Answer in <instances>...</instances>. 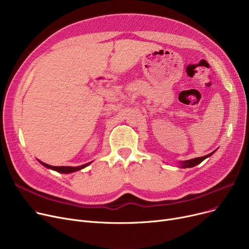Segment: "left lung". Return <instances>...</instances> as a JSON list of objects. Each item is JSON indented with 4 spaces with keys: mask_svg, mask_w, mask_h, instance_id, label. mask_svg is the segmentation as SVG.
Wrapping results in <instances>:
<instances>
[{
    "mask_svg": "<svg viewBox=\"0 0 249 249\" xmlns=\"http://www.w3.org/2000/svg\"><path fill=\"white\" fill-rule=\"evenodd\" d=\"M213 153H214V151L211 152V153L207 154V155H205V156H202V158H196V159H193V160H190L181 161V165H180V166H181V167H185V168H187V167H193V166H195V165H197V164L201 163L204 160H206L207 158H209V156H211Z\"/></svg>",
    "mask_w": 249,
    "mask_h": 249,
    "instance_id": "8db88e82",
    "label": "left lung"
}]
</instances>
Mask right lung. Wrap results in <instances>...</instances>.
<instances>
[{"label": "right lung", "instance_id": "1", "mask_svg": "<svg viewBox=\"0 0 249 249\" xmlns=\"http://www.w3.org/2000/svg\"><path fill=\"white\" fill-rule=\"evenodd\" d=\"M42 165L48 167V168H51V169H54V171L58 172V173H62V174H70V173H72V172H76V171H80V169L88 166L89 163H86V164H83V165H80V166H52V165H48L42 161H40Z\"/></svg>", "mask_w": 249, "mask_h": 249}]
</instances>
